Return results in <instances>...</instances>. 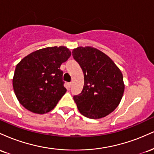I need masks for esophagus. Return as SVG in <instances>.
Listing matches in <instances>:
<instances>
[{
	"label": "esophagus",
	"mask_w": 154,
	"mask_h": 154,
	"mask_svg": "<svg viewBox=\"0 0 154 154\" xmlns=\"http://www.w3.org/2000/svg\"><path fill=\"white\" fill-rule=\"evenodd\" d=\"M67 85H68V88H71V85H72V82H69Z\"/></svg>",
	"instance_id": "esophagus-1"
}]
</instances>
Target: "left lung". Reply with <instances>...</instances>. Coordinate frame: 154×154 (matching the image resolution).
<instances>
[{"instance_id":"obj_1","label":"left lung","mask_w":154,"mask_h":154,"mask_svg":"<svg viewBox=\"0 0 154 154\" xmlns=\"http://www.w3.org/2000/svg\"><path fill=\"white\" fill-rule=\"evenodd\" d=\"M84 74V86L74 95L79 112L90 119L107 116L118 106L125 91L123 76L109 56L91 47L72 51Z\"/></svg>"}]
</instances>
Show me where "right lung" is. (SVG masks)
Here are the masks:
<instances>
[{"label":"right lung","mask_w":154,"mask_h":154,"mask_svg":"<svg viewBox=\"0 0 154 154\" xmlns=\"http://www.w3.org/2000/svg\"><path fill=\"white\" fill-rule=\"evenodd\" d=\"M70 56L67 48L55 46L40 49L24 57L16 66L13 78L19 103L36 114L52 110L66 92L60 66Z\"/></svg>","instance_id":"right-lung-1"}]
</instances>
